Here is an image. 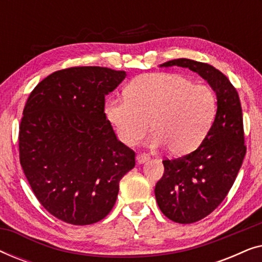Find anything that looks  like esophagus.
Wrapping results in <instances>:
<instances>
[{
    "label": "esophagus",
    "mask_w": 262,
    "mask_h": 262,
    "mask_svg": "<svg viewBox=\"0 0 262 262\" xmlns=\"http://www.w3.org/2000/svg\"><path fill=\"white\" fill-rule=\"evenodd\" d=\"M136 160H137V163L138 164H143V163L148 162L149 156L148 155H144V154H139V155H137V157H136Z\"/></svg>",
    "instance_id": "34e87169"
}]
</instances>
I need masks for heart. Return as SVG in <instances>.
I'll return each instance as SVG.
<instances>
[{
  "instance_id": "1",
  "label": "heart",
  "mask_w": 262,
  "mask_h": 262,
  "mask_svg": "<svg viewBox=\"0 0 262 262\" xmlns=\"http://www.w3.org/2000/svg\"><path fill=\"white\" fill-rule=\"evenodd\" d=\"M107 119L124 144L135 145L150 126L151 148L167 145L173 155H185L202 144L217 114L212 89L179 74H146L132 80L126 98L105 103Z\"/></svg>"
}]
</instances>
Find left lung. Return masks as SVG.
Listing matches in <instances>:
<instances>
[{"label": "left lung", "instance_id": "left-lung-1", "mask_svg": "<svg viewBox=\"0 0 262 262\" xmlns=\"http://www.w3.org/2000/svg\"><path fill=\"white\" fill-rule=\"evenodd\" d=\"M160 67L187 68L216 93L217 114L206 138L188 155L162 161L164 173L155 186L164 216L177 223H194L223 202L242 166L246 145L241 102L228 77L210 64L179 58Z\"/></svg>", "mask_w": 262, "mask_h": 262}]
</instances>
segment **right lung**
Masks as SVG:
<instances>
[{"label": "right lung", "instance_id": "add662e5", "mask_svg": "<svg viewBox=\"0 0 262 262\" xmlns=\"http://www.w3.org/2000/svg\"><path fill=\"white\" fill-rule=\"evenodd\" d=\"M125 77L110 68H69L49 75L28 96L21 167L41 205L66 223L103 220L121 178L135 167V152L118 141L105 113V96Z\"/></svg>", "mask_w": 262, "mask_h": 262}]
</instances>
